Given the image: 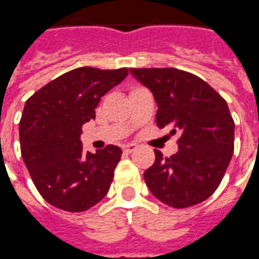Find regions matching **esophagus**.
<instances>
[{
    "instance_id": "1",
    "label": "esophagus",
    "mask_w": 259,
    "mask_h": 259,
    "mask_svg": "<svg viewBox=\"0 0 259 259\" xmlns=\"http://www.w3.org/2000/svg\"><path fill=\"white\" fill-rule=\"evenodd\" d=\"M138 148V146L134 143H130V144H125V146H123V150L124 152H128V154H131V152H134Z\"/></svg>"
}]
</instances>
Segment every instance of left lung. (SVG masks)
<instances>
[{"instance_id":"obj_1","label":"left lung","mask_w":259,"mask_h":259,"mask_svg":"<svg viewBox=\"0 0 259 259\" xmlns=\"http://www.w3.org/2000/svg\"><path fill=\"white\" fill-rule=\"evenodd\" d=\"M152 93L158 127L180 132L170 158L155 150L144 181L155 197L173 208L196 205L219 186L234 152L235 124L227 102L197 75L178 69H130Z\"/></svg>"}]
</instances>
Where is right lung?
Instances as JSON below:
<instances>
[{
    "mask_svg": "<svg viewBox=\"0 0 259 259\" xmlns=\"http://www.w3.org/2000/svg\"><path fill=\"white\" fill-rule=\"evenodd\" d=\"M127 69L78 67L37 90L20 120L21 155L36 189L51 205L83 212L105 197L121 148L82 150V125L96 117L102 96L127 77Z\"/></svg>",
    "mask_w": 259,
    "mask_h": 259,
    "instance_id": "1",
    "label": "right lung"
}]
</instances>
